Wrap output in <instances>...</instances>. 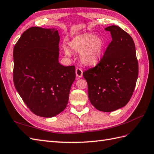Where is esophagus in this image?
Returning a JSON list of instances; mask_svg holds the SVG:
<instances>
[{
  "instance_id": "esophagus-1",
  "label": "esophagus",
  "mask_w": 154,
  "mask_h": 154,
  "mask_svg": "<svg viewBox=\"0 0 154 154\" xmlns=\"http://www.w3.org/2000/svg\"><path fill=\"white\" fill-rule=\"evenodd\" d=\"M75 73H76V75L78 77H81L82 76V69L81 68H77L75 70Z\"/></svg>"
}]
</instances>
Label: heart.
<instances>
[{
	"mask_svg": "<svg viewBox=\"0 0 154 154\" xmlns=\"http://www.w3.org/2000/svg\"><path fill=\"white\" fill-rule=\"evenodd\" d=\"M69 48L75 52L80 53L81 60L85 64L94 66L100 61L105 47V41L101 37L95 34L85 33L73 38L69 42ZM67 56L70 54L69 51L64 47Z\"/></svg>",
	"mask_w": 154,
	"mask_h": 154,
	"instance_id": "obj_1",
	"label": "heart"
}]
</instances>
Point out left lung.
Returning a JSON list of instances; mask_svg holds the SVG:
<instances>
[{"label":"left lung","instance_id":"8db88e82","mask_svg":"<svg viewBox=\"0 0 154 154\" xmlns=\"http://www.w3.org/2000/svg\"><path fill=\"white\" fill-rule=\"evenodd\" d=\"M112 41L103 57L94 67L83 72L88 83L90 103L103 112H112L126 105L131 99L139 73L135 45L130 35L112 25Z\"/></svg>","mask_w":154,"mask_h":154}]
</instances>
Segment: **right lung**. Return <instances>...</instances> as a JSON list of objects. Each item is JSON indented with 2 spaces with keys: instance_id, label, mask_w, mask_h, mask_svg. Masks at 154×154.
<instances>
[{
  "instance_id": "add662e5",
  "label": "right lung",
  "mask_w": 154,
  "mask_h": 154,
  "mask_svg": "<svg viewBox=\"0 0 154 154\" xmlns=\"http://www.w3.org/2000/svg\"><path fill=\"white\" fill-rule=\"evenodd\" d=\"M60 36L57 29L30 27L14 48V83L35 115L51 118L66 109L75 79L74 66L58 62Z\"/></svg>"
}]
</instances>
